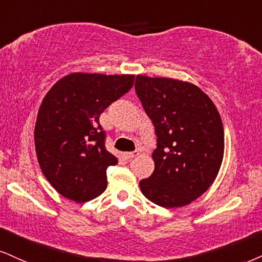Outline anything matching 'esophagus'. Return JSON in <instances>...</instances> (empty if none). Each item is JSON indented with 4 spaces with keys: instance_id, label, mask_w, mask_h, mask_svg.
Listing matches in <instances>:
<instances>
[{
    "instance_id": "obj_1",
    "label": "esophagus",
    "mask_w": 262,
    "mask_h": 262,
    "mask_svg": "<svg viewBox=\"0 0 262 262\" xmlns=\"http://www.w3.org/2000/svg\"><path fill=\"white\" fill-rule=\"evenodd\" d=\"M138 156V151L135 150V151H127V153H124V158L126 160H130L132 158L137 157Z\"/></svg>"
}]
</instances>
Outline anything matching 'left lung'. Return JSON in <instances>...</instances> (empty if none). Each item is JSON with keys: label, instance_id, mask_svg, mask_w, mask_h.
<instances>
[{"label": "left lung", "instance_id": "1", "mask_svg": "<svg viewBox=\"0 0 262 262\" xmlns=\"http://www.w3.org/2000/svg\"><path fill=\"white\" fill-rule=\"evenodd\" d=\"M137 97L156 128L153 173L140 181L143 195L163 208H180L212 185L225 149L221 116L198 86L137 75Z\"/></svg>", "mask_w": 262, "mask_h": 262}]
</instances>
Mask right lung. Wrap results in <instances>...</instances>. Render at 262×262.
<instances>
[{
  "label": "right lung",
  "instance_id": "1",
  "mask_svg": "<svg viewBox=\"0 0 262 262\" xmlns=\"http://www.w3.org/2000/svg\"><path fill=\"white\" fill-rule=\"evenodd\" d=\"M135 75L74 73L52 86L35 125V148L43 175L59 194L89 202L106 188V169L118 159L105 149L99 116L130 91Z\"/></svg>",
  "mask_w": 262,
  "mask_h": 262
}]
</instances>
